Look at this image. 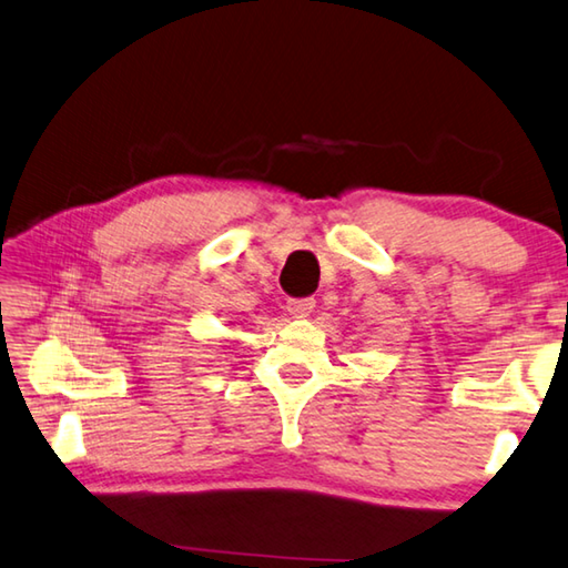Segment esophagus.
<instances>
[{
    "instance_id": "1",
    "label": "esophagus",
    "mask_w": 568,
    "mask_h": 568,
    "mask_svg": "<svg viewBox=\"0 0 568 568\" xmlns=\"http://www.w3.org/2000/svg\"><path fill=\"white\" fill-rule=\"evenodd\" d=\"M316 302L312 300V296H306V300H290L286 302V310H290V314H294L296 320H304V316H310L314 312Z\"/></svg>"
}]
</instances>
